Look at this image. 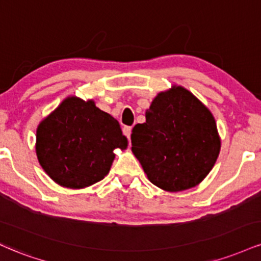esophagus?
Segmentation results:
<instances>
[{
    "label": "esophagus",
    "mask_w": 261,
    "mask_h": 261,
    "mask_svg": "<svg viewBox=\"0 0 261 261\" xmlns=\"http://www.w3.org/2000/svg\"><path fill=\"white\" fill-rule=\"evenodd\" d=\"M122 131H124L125 136H126L127 139L130 140V136H131V131H133V127H131V126H125L124 128H122Z\"/></svg>",
    "instance_id": "34e87169"
}]
</instances>
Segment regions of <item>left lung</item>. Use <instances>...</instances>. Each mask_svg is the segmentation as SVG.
Masks as SVG:
<instances>
[{
    "mask_svg": "<svg viewBox=\"0 0 261 261\" xmlns=\"http://www.w3.org/2000/svg\"><path fill=\"white\" fill-rule=\"evenodd\" d=\"M131 143L148 180L169 192L197 186L220 152L214 117L181 86L158 93L146 111V122L133 128Z\"/></svg>",
    "mask_w": 261,
    "mask_h": 261,
    "instance_id": "1",
    "label": "left lung"
}]
</instances>
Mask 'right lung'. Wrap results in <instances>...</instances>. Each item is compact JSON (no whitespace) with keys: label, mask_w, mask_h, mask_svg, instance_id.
I'll return each instance as SVG.
<instances>
[{"label":"right lung","mask_w":261,"mask_h":261,"mask_svg":"<svg viewBox=\"0 0 261 261\" xmlns=\"http://www.w3.org/2000/svg\"><path fill=\"white\" fill-rule=\"evenodd\" d=\"M127 139L120 125L93 100L68 97L36 131V154L46 174L63 187L84 188L105 178L115 148Z\"/></svg>","instance_id":"1"}]
</instances>
